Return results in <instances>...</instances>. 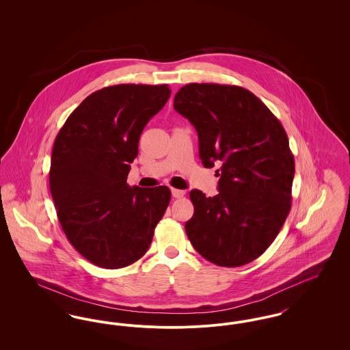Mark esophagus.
<instances>
[{
	"mask_svg": "<svg viewBox=\"0 0 350 350\" xmlns=\"http://www.w3.org/2000/svg\"><path fill=\"white\" fill-rule=\"evenodd\" d=\"M172 196L174 198H183V196H185V191L180 190V189H172Z\"/></svg>",
	"mask_w": 350,
	"mask_h": 350,
	"instance_id": "34e87169",
	"label": "esophagus"
}]
</instances>
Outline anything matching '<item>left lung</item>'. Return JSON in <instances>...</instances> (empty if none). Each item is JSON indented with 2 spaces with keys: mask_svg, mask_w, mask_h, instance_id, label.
<instances>
[{
  "mask_svg": "<svg viewBox=\"0 0 350 350\" xmlns=\"http://www.w3.org/2000/svg\"><path fill=\"white\" fill-rule=\"evenodd\" d=\"M173 106L198 133L202 164L221 163L217 196L190 191L194 215L186 234L215 265L250 264L270 247L291 208L295 163L286 131L264 102L236 85L187 83Z\"/></svg>",
  "mask_w": 350,
  "mask_h": 350,
  "instance_id": "8db88e82",
  "label": "left lung"
}]
</instances>
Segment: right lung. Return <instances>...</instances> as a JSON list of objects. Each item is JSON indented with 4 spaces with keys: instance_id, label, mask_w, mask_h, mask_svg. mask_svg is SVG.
<instances>
[{
    "instance_id": "add662e5",
    "label": "right lung",
    "mask_w": 350,
    "mask_h": 350,
    "mask_svg": "<svg viewBox=\"0 0 350 350\" xmlns=\"http://www.w3.org/2000/svg\"><path fill=\"white\" fill-rule=\"evenodd\" d=\"M167 85L119 83L88 96L57 133L50 189L69 243L103 269L126 267L148 250L170 202L167 186L131 187L140 135L167 103Z\"/></svg>"
}]
</instances>
